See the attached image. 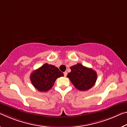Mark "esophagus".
I'll list each match as a JSON object with an SVG mask.
<instances>
[{"instance_id":"obj_1","label":"esophagus","mask_w":127,"mask_h":127,"mask_svg":"<svg viewBox=\"0 0 127 127\" xmlns=\"http://www.w3.org/2000/svg\"><path fill=\"white\" fill-rule=\"evenodd\" d=\"M67 72H64V76H65V77H66V76H67Z\"/></svg>"}]
</instances>
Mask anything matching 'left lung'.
Masks as SVG:
<instances>
[{
    "label": "left lung",
    "instance_id": "obj_1",
    "mask_svg": "<svg viewBox=\"0 0 127 127\" xmlns=\"http://www.w3.org/2000/svg\"><path fill=\"white\" fill-rule=\"evenodd\" d=\"M70 68L71 72L68 73L67 77L76 89L85 91L92 88L95 84L97 74L92 68L86 67L80 63Z\"/></svg>",
    "mask_w": 127,
    "mask_h": 127
}]
</instances>
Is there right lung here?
I'll use <instances>...</instances> for the list:
<instances>
[{
    "mask_svg": "<svg viewBox=\"0 0 127 127\" xmlns=\"http://www.w3.org/2000/svg\"><path fill=\"white\" fill-rule=\"evenodd\" d=\"M64 74L55 66L46 63L31 74L30 79L35 89L41 92H46L53 87L58 77Z\"/></svg>",
    "mask_w": 127,
    "mask_h": 127,
    "instance_id": "add662e5",
    "label": "right lung"
}]
</instances>
